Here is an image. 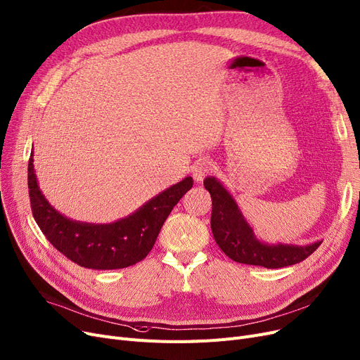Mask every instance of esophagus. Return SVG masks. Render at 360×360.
I'll return each instance as SVG.
<instances>
[{
    "label": "esophagus",
    "instance_id": "34e87169",
    "mask_svg": "<svg viewBox=\"0 0 360 360\" xmlns=\"http://www.w3.org/2000/svg\"><path fill=\"white\" fill-rule=\"evenodd\" d=\"M212 171V164L207 160H199L193 167H192V176L196 181H202L205 176H208Z\"/></svg>",
    "mask_w": 360,
    "mask_h": 360
}]
</instances>
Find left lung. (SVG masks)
<instances>
[{
	"label": "left lung",
	"mask_w": 360,
	"mask_h": 360,
	"mask_svg": "<svg viewBox=\"0 0 360 360\" xmlns=\"http://www.w3.org/2000/svg\"><path fill=\"white\" fill-rule=\"evenodd\" d=\"M205 189L212 199L211 230L220 250L236 263L262 266L266 269H279L292 266L313 254L321 242L311 245H267L254 236L252 229L243 219L235 199L220 181L214 177L204 180Z\"/></svg>",
	"instance_id": "1"
}]
</instances>
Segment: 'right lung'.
<instances>
[{
	"instance_id": "1",
	"label": "right lung",
	"mask_w": 360,
	"mask_h": 360,
	"mask_svg": "<svg viewBox=\"0 0 360 360\" xmlns=\"http://www.w3.org/2000/svg\"><path fill=\"white\" fill-rule=\"evenodd\" d=\"M192 184L193 179L186 177L120 221L89 224L57 212L38 188L32 156L27 164L31 210L41 232L70 262L96 270L124 269L141 262L153 248L171 210Z\"/></svg>"
}]
</instances>
